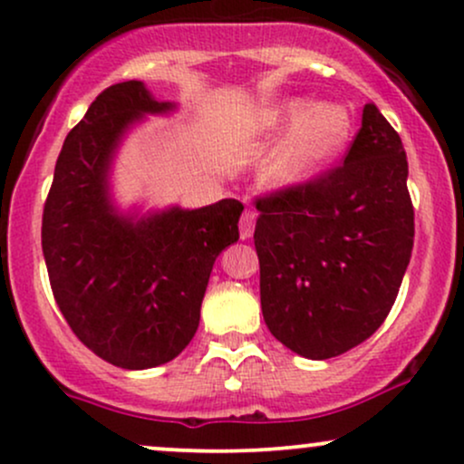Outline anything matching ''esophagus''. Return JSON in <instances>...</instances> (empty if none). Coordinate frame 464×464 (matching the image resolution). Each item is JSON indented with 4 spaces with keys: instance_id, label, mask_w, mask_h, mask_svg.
<instances>
[{
    "instance_id": "esophagus-1",
    "label": "esophagus",
    "mask_w": 464,
    "mask_h": 464,
    "mask_svg": "<svg viewBox=\"0 0 464 464\" xmlns=\"http://www.w3.org/2000/svg\"><path fill=\"white\" fill-rule=\"evenodd\" d=\"M255 220H257V214L255 211H244L242 218H239V237L248 239L255 231Z\"/></svg>"
}]
</instances>
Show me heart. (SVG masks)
<instances>
[{"mask_svg":"<svg viewBox=\"0 0 464 464\" xmlns=\"http://www.w3.org/2000/svg\"><path fill=\"white\" fill-rule=\"evenodd\" d=\"M287 132L270 159L266 179L276 188H296L323 174L347 150L353 135V117L343 104H314L292 98L279 102L248 126V141H266Z\"/></svg>","mask_w":464,"mask_h":464,"instance_id":"heart-1","label":"heart"}]
</instances>
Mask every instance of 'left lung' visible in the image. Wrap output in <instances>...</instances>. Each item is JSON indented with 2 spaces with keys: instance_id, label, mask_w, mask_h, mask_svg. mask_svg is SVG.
Segmentation results:
<instances>
[{
  "instance_id": "left-lung-1",
  "label": "left lung",
  "mask_w": 464,
  "mask_h": 464,
  "mask_svg": "<svg viewBox=\"0 0 464 464\" xmlns=\"http://www.w3.org/2000/svg\"><path fill=\"white\" fill-rule=\"evenodd\" d=\"M255 250L270 334L310 360L358 347L397 299L414 244L401 137L375 104L344 161L257 196Z\"/></svg>"
}]
</instances>
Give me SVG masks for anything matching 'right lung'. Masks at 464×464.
Masks as SVG:
<instances>
[{
  "label": "right lung",
  "instance_id": "obj_1",
  "mask_svg": "<svg viewBox=\"0 0 464 464\" xmlns=\"http://www.w3.org/2000/svg\"><path fill=\"white\" fill-rule=\"evenodd\" d=\"M140 80L113 84L69 130L44 207L41 244L58 310L80 343L120 369L174 360L194 338L218 255L237 242L244 205L225 198L141 220L106 194L113 150L143 113H163Z\"/></svg>",
  "mask_w": 464,
  "mask_h": 464
}]
</instances>
